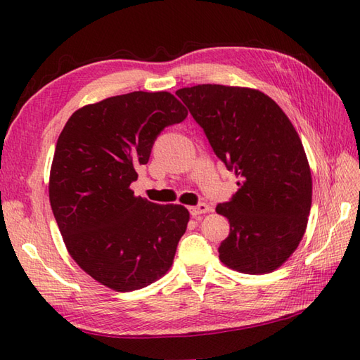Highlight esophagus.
Wrapping results in <instances>:
<instances>
[{
    "instance_id": "1",
    "label": "esophagus",
    "mask_w": 360,
    "mask_h": 360,
    "mask_svg": "<svg viewBox=\"0 0 360 360\" xmlns=\"http://www.w3.org/2000/svg\"><path fill=\"white\" fill-rule=\"evenodd\" d=\"M210 210H212V207H210L209 204L201 202V204H198V205H193V207H190V215H192L193 218H196V217L202 215V213H207Z\"/></svg>"
}]
</instances>
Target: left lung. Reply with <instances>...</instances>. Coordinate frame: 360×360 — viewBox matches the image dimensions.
<instances>
[{
	"mask_svg": "<svg viewBox=\"0 0 360 360\" xmlns=\"http://www.w3.org/2000/svg\"><path fill=\"white\" fill-rule=\"evenodd\" d=\"M176 96L215 155L241 178L232 200L217 205L231 223L219 259L244 274L275 271L302 241L312 200L309 164L294 125L258 89L198 85Z\"/></svg>",
	"mask_w": 360,
	"mask_h": 360,
	"instance_id": "8db88e82",
	"label": "left lung"
}]
</instances>
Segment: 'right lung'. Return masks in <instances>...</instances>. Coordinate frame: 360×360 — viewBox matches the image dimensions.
<instances>
[{
    "instance_id": "add662e5",
    "label": "right lung",
    "mask_w": 360,
    "mask_h": 360,
    "mask_svg": "<svg viewBox=\"0 0 360 360\" xmlns=\"http://www.w3.org/2000/svg\"><path fill=\"white\" fill-rule=\"evenodd\" d=\"M187 110L173 94L114 96L68 119L51 167L49 201L66 249L103 286L129 292L170 269L188 210L134 196L136 168Z\"/></svg>"
}]
</instances>
